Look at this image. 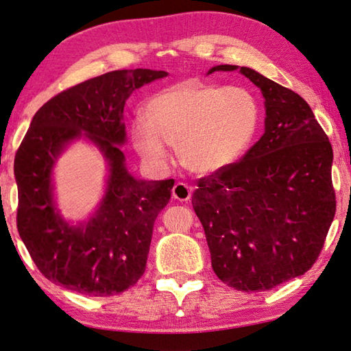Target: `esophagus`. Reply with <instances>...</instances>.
<instances>
[{"instance_id":"1","label":"esophagus","mask_w":351,"mask_h":351,"mask_svg":"<svg viewBox=\"0 0 351 351\" xmlns=\"http://www.w3.org/2000/svg\"><path fill=\"white\" fill-rule=\"evenodd\" d=\"M193 195V188L188 186L186 183L179 182L176 183L174 188H172V197L180 200V202H188Z\"/></svg>"}]
</instances>
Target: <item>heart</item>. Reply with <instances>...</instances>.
<instances>
[{"label":"heart","instance_id":"heart-1","mask_svg":"<svg viewBox=\"0 0 351 351\" xmlns=\"http://www.w3.org/2000/svg\"><path fill=\"white\" fill-rule=\"evenodd\" d=\"M145 119L131 126L135 149L147 162H168L177 145L182 163L199 176L234 165L253 145L262 110L253 92L241 86L177 83L146 101Z\"/></svg>","mask_w":351,"mask_h":351}]
</instances>
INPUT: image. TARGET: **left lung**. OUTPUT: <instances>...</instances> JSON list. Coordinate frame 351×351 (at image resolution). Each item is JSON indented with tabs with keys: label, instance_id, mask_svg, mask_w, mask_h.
Returning <instances> with one entry per match:
<instances>
[{
	"label": "left lung",
	"instance_id": "8db88e82",
	"mask_svg": "<svg viewBox=\"0 0 351 351\" xmlns=\"http://www.w3.org/2000/svg\"><path fill=\"white\" fill-rule=\"evenodd\" d=\"M265 98V132L225 171L199 180L193 208L217 278L239 291H265L302 276L321 254L336 213L333 149L302 97L250 67Z\"/></svg>",
	"mask_w": 351,
	"mask_h": 351
}]
</instances>
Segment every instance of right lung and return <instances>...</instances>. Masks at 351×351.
<instances>
[{
  "label": "right lung",
  "mask_w": 351,
  "mask_h": 351,
  "mask_svg": "<svg viewBox=\"0 0 351 351\" xmlns=\"http://www.w3.org/2000/svg\"><path fill=\"white\" fill-rule=\"evenodd\" d=\"M168 75L123 69L60 92L34 115L15 156L16 226L41 274L86 296H115L146 268L154 222L171 199L174 180H140L126 169L123 109L135 89ZM92 141L108 163L97 211L72 226L56 210L51 172L73 139Z\"/></svg>",
  "instance_id": "1"
}]
</instances>
